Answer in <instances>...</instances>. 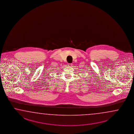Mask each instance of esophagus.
<instances>
[{"instance_id":"1","label":"esophagus","mask_w":134,"mask_h":134,"mask_svg":"<svg viewBox=\"0 0 134 134\" xmlns=\"http://www.w3.org/2000/svg\"><path fill=\"white\" fill-rule=\"evenodd\" d=\"M68 66H70V67H71V66H72V63H68Z\"/></svg>"}]
</instances>
